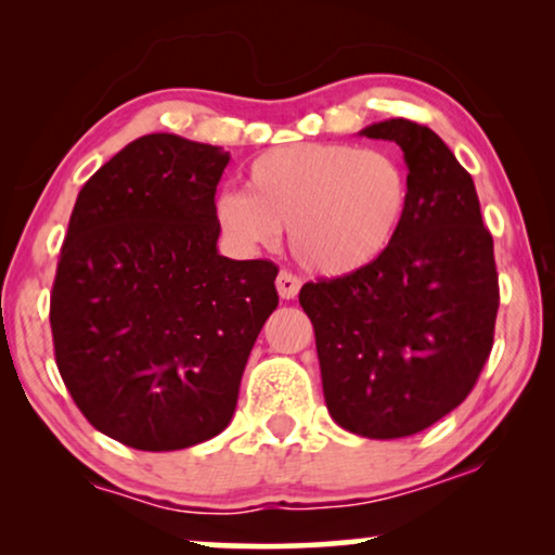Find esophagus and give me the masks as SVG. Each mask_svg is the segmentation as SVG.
Segmentation results:
<instances>
[{
  "label": "esophagus",
  "instance_id": "esophagus-1",
  "mask_svg": "<svg viewBox=\"0 0 555 555\" xmlns=\"http://www.w3.org/2000/svg\"><path fill=\"white\" fill-rule=\"evenodd\" d=\"M275 287H278L280 298H283V300H293L295 295H298V291H300V280L295 278L293 272L280 270L278 278H275Z\"/></svg>",
  "mask_w": 555,
  "mask_h": 555
}]
</instances>
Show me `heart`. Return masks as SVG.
Here are the masks:
<instances>
[{
    "mask_svg": "<svg viewBox=\"0 0 555 555\" xmlns=\"http://www.w3.org/2000/svg\"><path fill=\"white\" fill-rule=\"evenodd\" d=\"M409 204V173L389 151L293 143L264 151L247 166L245 192H219L215 219L242 249L272 247L287 230L302 268L346 278L389 253Z\"/></svg>",
    "mask_w": 555,
    "mask_h": 555,
    "instance_id": "obj_1",
    "label": "heart"
}]
</instances>
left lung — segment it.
<instances>
[{"label":"left lung","instance_id":"8db88e82","mask_svg":"<svg viewBox=\"0 0 555 555\" xmlns=\"http://www.w3.org/2000/svg\"><path fill=\"white\" fill-rule=\"evenodd\" d=\"M359 135L404 151L406 222L371 268L302 285L300 306L333 422L397 439L431 427L473 391L492 348L498 272L475 181L431 128L389 118Z\"/></svg>","mask_w":555,"mask_h":555}]
</instances>
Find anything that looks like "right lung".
<instances>
[{
  "label": "right lung",
  "mask_w": 555,
  "mask_h": 555,
  "mask_svg": "<svg viewBox=\"0 0 555 555\" xmlns=\"http://www.w3.org/2000/svg\"><path fill=\"white\" fill-rule=\"evenodd\" d=\"M230 151L149 133L80 189L50 298L60 376L98 431L171 452L232 422L278 268L219 255Z\"/></svg>",
  "instance_id": "right-lung-1"
}]
</instances>
